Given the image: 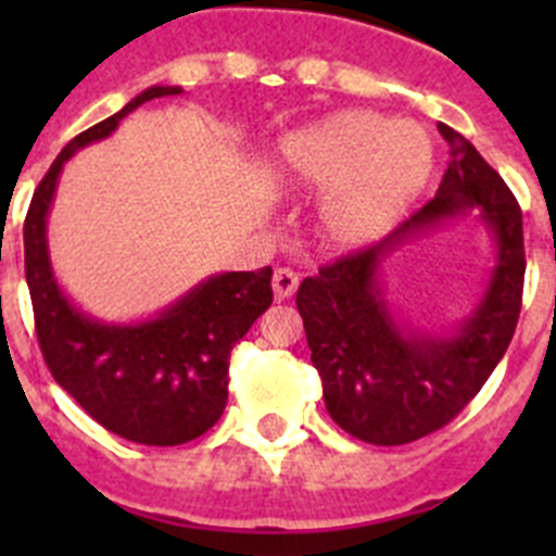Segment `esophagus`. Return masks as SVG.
<instances>
[{
  "instance_id": "1",
  "label": "esophagus",
  "mask_w": 556,
  "mask_h": 556,
  "mask_svg": "<svg viewBox=\"0 0 556 556\" xmlns=\"http://www.w3.org/2000/svg\"><path fill=\"white\" fill-rule=\"evenodd\" d=\"M298 283H301V278H298V273L289 267H278L273 275V292H275V301H287V298H292L294 292H298Z\"/></svg>"
}]
</instances>
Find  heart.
<instances>
[{"label":"heart","mask_w":556,"mask_h":556,"mask_svg":"<svg viewBox=\"0 0 556 556\" xmlns=\"http://www.w3.org/2000/svg\"><path fill=\"white\" fill-rule=\"evenodd\" d=\"M278 178L294 189H326L317 225L328 244L356 250L390 230L424 194L434 144L412 122L390 125L367 111H342L283 136Z\"/></svg>","instance_id":"heart-1"}]
</instances>
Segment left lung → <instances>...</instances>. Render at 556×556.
I'll return each mask as SVG.
<instances>
[{"mask_svg": "<svg viewBox=\"0 0 556 556\" xmlns=\"http://www.w3.org/2000/svg\"><path fill=\"white\" fill-rule=\"evenodd\" d=\"M451 164L434 198L381 242L320 267L298 289L312 365L339 429L372 445L415 443L451 424L507 353L523 294V217L498 172L462 132L437 125ZM473 213L496 242L482 301L445 334L401 324L383 294L386 258L409 238Z\"/></svg>", "mask_w": 556, "mask_h": 556, "instance_id": "8db88e82", "label": "left lung"}]
</instances>
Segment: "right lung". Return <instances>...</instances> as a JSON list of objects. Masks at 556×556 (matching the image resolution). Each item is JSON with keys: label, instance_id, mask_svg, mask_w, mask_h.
I'll return each mask as SVG.
<instances>
[{"label": "right lung", "instance_id": "1", "mask_svg": "<svg viewBox=\"0 0 556 556\" xmlns=\"http://www.w3.org/2000/svg\"><path fill=\"white\" fill-rule=\"evenodd\" d=\"M175 94L184 88H147L119 113L75 136L38 184L24 219V273L47 367L97 424L141 445L189 443L217 424L228 404L230 351L273 303L269 267L211 275L139 323L94 320L58 287L47 217L63 164L83 147L108 139L139 105Z\"/></svg>", "mask_w": 556, "mask_h": 556}]
</instances>
